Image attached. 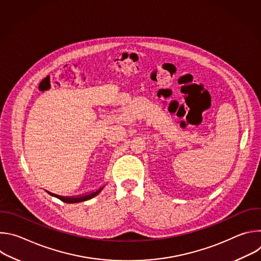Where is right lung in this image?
I'll return each instance as SVG.
<instances>
[{
    "label": "right lung",
    "instance_id": "1",
    "mask_svg": "<svg viewBox=\"0 0 261 261\" xmlns=\"http://www.w3.org/2000/svg\"><path fill=\"white\" fill-rule=\"evenodd\" d=\"M103 188H104V186H101V187L98 188L96 191H92L90 193L83 194V195H77V196H61V195H58V194H55V193H51V192H48V191H46V192L49 195L59 198L63 202H66V203H77V202H83V201L89 200V199L97 196L102 191Z\"/></svg>",
    "mask_w": 261,
    "mask_h": 261
}]
</instances>
